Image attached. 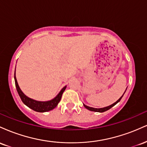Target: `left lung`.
I'll use <instances>...</instances> for the list:
<instances>
[{"label":"left lung","mask_w":147,"mask_h":147,"mask_svg":"<svg viewBox=\"0 0 147 147\" xmlns=\"http://www.w3.org/2000/svg\"><path fill=\"white\" fill-rule=\"evenodd\" d=\"M126 90H125V92H126ZM123 95L122 96V97H120V98H119V99H118V100L117 101V102H115L114 104H111V106H107V107L102 108V109H95V108L89 107V106H86V105H85V104H84V107L86 108V109H87L88 110H89V111H95V112H99V113H103V112H105V111H108V110H109V109H111V108H112L113 106H114L116 104H117V103L119 102V101L121 100V99H122V97H123Z\"/></svg>","instance_id":"8db88e82"}]
</instances>
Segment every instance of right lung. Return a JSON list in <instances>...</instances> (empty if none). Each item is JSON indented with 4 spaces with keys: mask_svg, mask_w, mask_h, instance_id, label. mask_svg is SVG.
<instances>
[{
    "mask_svg": "<svg viewBox=\"0 0 147 147\" xmlns=\"http://www.w3.org/2000/svg\"><path fill=\"white\" fill-rule=\"evenodd\" d=\"M15 72H16V69H15ZM14 80L16 90H17L18 95H19L20 97H21L23 104H25L27 106H28V107L30 108L31 109H32L33 111L40 113L47 112V111H51L52 109H55V108L58 105L59 102H60L61 99L62 94H63L64 90L66 88V86L63 88L62 90L60 91L59 93L57 95V97H55V98H54L53 99H52V100L48 101V102H38V101H35L34 100V99L29 98V97H28L27 96H25L24 94H23V92H22L21 89H20L19 86H18L17 80H16V76H15V73Z\"/></svg>",
    "mask_w": 147,
    "mask_h": 147,
    "instance_id": "obj_1",
    "label": "right lung"
}]
</instances>
